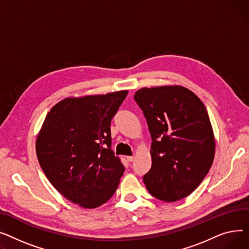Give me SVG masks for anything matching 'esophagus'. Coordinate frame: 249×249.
Here are the masks:
<instances>
[{"mask_svg": "<svg viewBox=\"0 0 249 249\" xmlns=\"http://www.w3.org/2000/svg\"><path fill=\"white\" fill-rule=\"evenodd\" d=\"M134 156H127L126 157V160H127V162H133V160H134Z\"/></svg>", "mask_w": 249, "mask_h": 249, "instance_id": "obj_1", "label": "esophagus"}]
</instances>
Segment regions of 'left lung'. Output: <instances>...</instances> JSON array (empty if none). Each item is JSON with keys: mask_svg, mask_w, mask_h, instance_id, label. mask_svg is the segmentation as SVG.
<instances>
[{"mask_svg": "<svg viewBox=\"0 0 249 249\" xmlns=\"http://www.w3.org/2000/svg\"><path fill=\"white\" fill-rule=\"evenodd\" d=\"M135 100L152 137V167L143 176L148 191L165 202L189 196L208 174L215 155L205 106L179 85L144 87Z\"/></svg>", "mask_w": 249, "mask_h": 249, "instance_id": "8db88e82", "label": "left lung"}]
</instances>
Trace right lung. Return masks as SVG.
Returning <instances> with one entry per match:
<instances>
[{"label":"right lung","mask_w":249,"mask_h":249,"mask_svg":"<svg viewBox=\"0 0 249 249\" xmlns=\"http://www.w3.org/2000/svg\"><path fill=\"white\" fill-rule=\"evenodd\" d=\"M127 90L68 97L47 113L36 141L39 164L58 192L83 208L114 194L124 172L111 150L110 122Z\"/></svg>","instance_id":"obj_1"}]
</instances>
